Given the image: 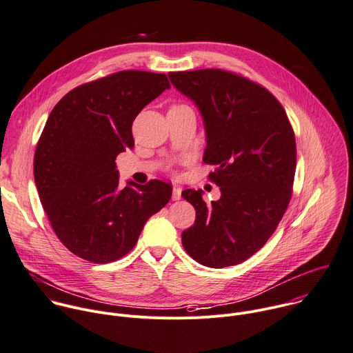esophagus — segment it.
<instances>
[{"label":"esophagus","instance_id":"obj_1","mask_svg":"<svg viewBox=\"0 0 353 353\" xmlns=\"http://www.w3.org/2000/svg\"><path fill=\"white\" fill-rule=\"evenodd\" d=\"M181 198V188L180 187H177V185H174L173 187V195H172V199L173 201H179Z\"/></svg>","mask_w":353,"mask_h":353}]
</instances>
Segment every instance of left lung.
Masks as SVG:
<instances>
[{
  "mask_svg": "<svg viewBox=\"0 0 353 353\" xmlns=\"http://www.w3.org/2000/svg\"><path fill=\"white\" fill-rule=\"evenodd\" d=\"M172 84L198 106L206 133L203 162L220 199L209 205L202 190H184L196 212L181 234L187 254L220 269L258 252L283 219L296 168L295 136L288 116L265 87L231 72H170Z\"/></svg>",
  "mask_w": 353,
  "mask_h": 353,
  "instance_id": "obj_1",
  "label": "left lung"
}]
</instances>
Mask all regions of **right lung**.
Masks as SVG:
<instances>
[{"instance_id": "1", "label": "right lung", "mask_w": 353, "mask_h": 353, "mask_svg": "<svg viewBox=\"0 0 353 353\" xmlns=\"http://www.w3.org/2000/svg\"><path fill=\"white\" fill-rule=\"evenodd\" d=\"M169 88L163 73L122 70L73 88L51 110L34 154V181L57 237L76 256L121 259L170 201L172 185L162 180L121 188L114 163L134 147L136 116Z\"/></svg>"}]
</instances>
